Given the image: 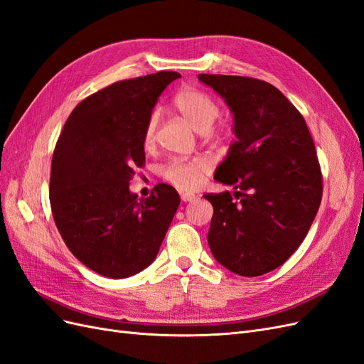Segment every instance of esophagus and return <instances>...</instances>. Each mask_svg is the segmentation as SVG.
I'll list each match as a JSON object with an SVG mask.
<instances>
[{
	"mask_svg": "<svg viewBox=\"0 0 364 364\" xmlns=\"http://www.w3.org/2000/svg\"><path fill=\"white\" fill-rule=\"evenodd\" d=\"M196 199L194 196H191V194H181V200L183 202V203H186V202H193Z\"/></svg>",
	"mask_w": 364,
	"mask_h": 364,
	"instance_id": "obj_1",
	"label": "esophagus"
}]
</instances>
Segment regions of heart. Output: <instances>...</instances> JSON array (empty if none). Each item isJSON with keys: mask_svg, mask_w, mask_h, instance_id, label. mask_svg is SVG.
<instances>
[{"mask_svg": "<svg viewBox=\"0 0 364 364\" xmlns=\"http://www.w3.org/2000/svg\"><path fill=\"white\" fill-rule=\"evenodd\" d=\"M173 106L176 112L199 134L213 132V126L220 115V107L214 102V98L199 90H194V87H185V90L176 94ZM156 126L158 115L153 114L150 115L144 129V135H142V142H144L146 147H149L155 139ZM223 134L229 135V130H223ZM205 173L206 165L202 161H174L162 170L164 178L182 191L196 190L202 183Z\"/></svg>", "mask_w": 364, "mask_h": 364, "instance_id": "heart-1", "label": "heart"}]
</instances>
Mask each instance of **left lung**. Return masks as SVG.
Wrapping results in <instances>:
<instances>
[{
  "mask_svg": "<svg viewBox=\"0 0 364 364\" xmlns=\"http://www.w3.org/2000/svg\"><path fill=\"white\" fill-rule=\"evenodd\" d=\"M199 80L230 109L237 138L214 174L234 186V197L203 196L214 208L208 245L228 270L259 277L293 255L321 206L314 142L304 117L273 85L222 74H199Z\"/></svg>",
  "mask_w": 364,
  "mask_h": 364,
  "instance_id": "8db88e82",
  "label": "left lung"
}]
</instances>
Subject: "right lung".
Segmentation results:
<instances>
[{
  "label": "right lung",
  "mask_w": 364,
  "mask_h": 364,
  "mask_svg": "<svg viewBox=\"0 0 364 364\" xmlns=\"http://www.w3.org/2000/svg\"><path fill=\"white\" fill-rule=\"evenodd\" d=\"M181 74L121 80L74 107L54 149L50 203L73 255L103 277H134L155 261L181 203L173 186L129 190L146 162L142 135L159 95Z\"/></svg>",
  "instance_id": "1"
}]
</instances>
